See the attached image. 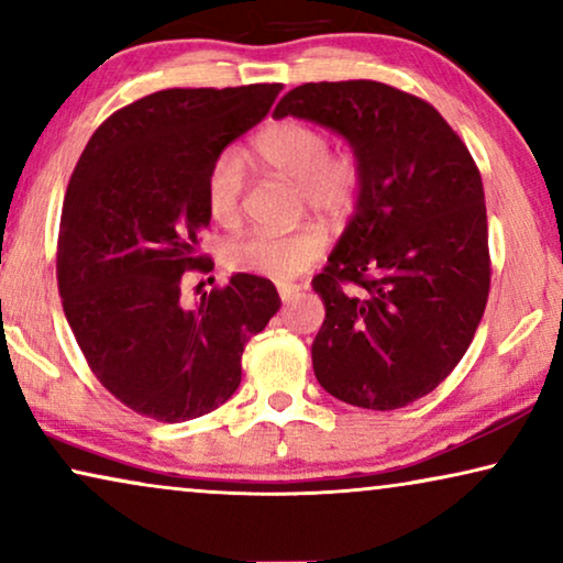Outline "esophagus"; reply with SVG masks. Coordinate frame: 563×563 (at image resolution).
Returning a JSON list of instances; mask_svg holds the SVG:
<instances>
[{
    "label": "esophagus",
    "mask_w": 563,
    "mask_h": 563,
    "mask_svg": "<svg viewBox=\"0 0 563 563\" xmlns=\"http://www.w3.org/2000/svg\"><path fill=\"white\" fill-rule=\"evenodd\" d=\"M302 291H305V287H299V284H279V297H282L284 305L295 302V299L302 295Z\"/></svg>",
    "instance_id": "esophagus-1"
}]
</instances>
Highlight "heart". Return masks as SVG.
Segmentation results:
<instances>
[{
	"instance_id": "1",
	"label": "heart",
	"mask_w": 563,
	"mask_h": 563,
	"mask_svg": "<svg viewBox=\"0 0 563 563\" xmlns=\"http://www.w3.org/2000/svg\"><path fill=\"white\" fill-rule=\"evenodd\" d=\"M328 135L302 120H279L253 137L256 164L284 179L297 181L302 202L318 212L345 214L361 191V164L353 153L328 151ZM243 172L235 156L222 153L207 172L205 202L218 225H235L241 218ZM325 251V230L314 222L291 230H253L225 249L233 272L289 282Z\"/></svg>"
}]
</instances>
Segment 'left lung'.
I'll return each mask as SVG.
<instances>
[{"instance_id": "left-lung-1", "label": "left lung", "mask_w": 563, "mask_h": 563, "mask_svg": "<svg viewBox=\"0 0 563 563\" xmlns=\"http://www.w3.org/2000/svg\"><path fill=\"white\" fill-rule=\"evenodd\" d=\"M287 114L335 130L361 164L356 212L312 279L314 376L341 402L397 410L456 368L487 307L479 168L433 104L382 81L302 84L276 104Z\"/></svg>"}]
</instances>
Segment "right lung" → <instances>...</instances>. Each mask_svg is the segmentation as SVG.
Instances as JSON below:
<instances>
[{
  "instance_id": "right-lung-1",
  "label": "right lung",
  "mask_w": 563,
  "mask_h": 563,
  "mask_svg": "<svg viewBox=\"0 0 563 563\" xmlns=\"http://www.w3.org/2000/svg\"><path fill=\"white\" fill-rule=\"evenodd\" d=\"M282 84L164 89L110 114L68 181L56 276L68 325L102 387L145 418L218 410L241 356L282 307L264 276L235 274L195 307L184 272H207V172L272 110Z\"/></svg>"
}]
</instances>
